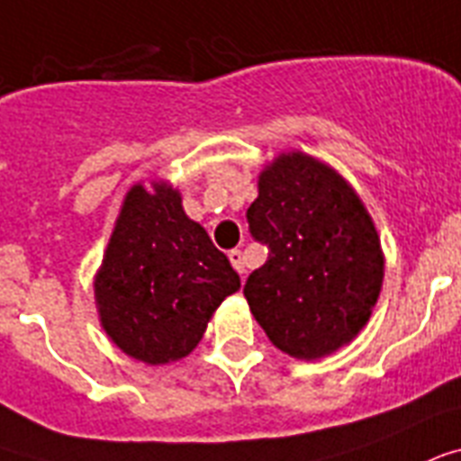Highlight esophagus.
I'll return each mask as SVG.
<instances>
[{
    "label": "esophagus",
    "instance_id": "34e87169",
    "mask_svg": "<svg viewBox=\"0 0 461 461\" xmlns=\"http://www.w3.org/2000/svg\"><path fill=\"white\" fill-rule=\"evenodd\" d=\"M228 259H230V264H233V269L238 271V274H245V262H242L240 249H230V252H228Z\"/></svg>",
    "mask_w": 461,
    "mask_h": 461
}]
</instances>
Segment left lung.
<instances>
[{
    "label": "left lung",
    "mask_w": 461,
    "mask_h": 461,
    "mask_svg": "<svg viewBox=\"0 0 461 461\" xmlns=\"http://www.w3.org/2000/svg\"><path fill=\"white\" fill-rule=\"evenodd\" d=\"M257 187L248 223L269 257L242 294L276 348L303 360L330 356L358 337L383 288L375 223L351 185L308 153H281Z\"/></svg>",
    "instance_id": "left-lung-1"
}]
</instances>
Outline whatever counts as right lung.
Here are the masks:
<instances>
[{
	"instance_id": "add662e5",
	"label": "right lung",
	"mask_w": 461,
	"mask_h": 461,
	"mask_svg": "<svg viewBox=\"0 0 461 461\" xmlns=\"http://www.w3.org/2000/svg\"><path fill=\"white\" fill-rule=\"evenodd\" d=\"M240 276L182 209L180 192L134 185L122 202L94 291L105 334L127 356L163 366L202 341Z\"/></svg>"
}]
</instances>
